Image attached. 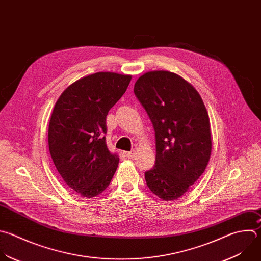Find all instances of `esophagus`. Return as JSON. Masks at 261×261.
<instances>
[{
    "label": "esophagus",
    "mask_w": 261,
    "mask_h": 261,
    "mask_svg": "<svg viewBox=\"0 0 261 261\" xmlns=\"http://www.w3.org/2000/svg\"><path fill=\"white\" fill-rule=\"evenodd\" d=\"M124 154H125L127 158L132 159V158L134 156V154H135V150H131V151H124Z\"/></svg>",
    "instance_id": "1"
}]
</instances>
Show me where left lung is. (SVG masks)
Wrapping results in <instances>:
<instances>
[{
	"label": "left lung",
	"instance_id": "obj_1",
	"mask_svg": "<svg viewBox=\"0 0 261 261\" xmlns=\"http://www.w3.org/2000/svg\"><path fill=\"white\" fill-rule=\"evenodd\" d=\"M134 93L155 132V165L145 172L146 185L160 199L176 200L200 178L209 163L208 112L194 86L168 70L140 75Z\"/></svg>",
	"mask_w": 261,
	"mask_h": 261
}]
</instances>
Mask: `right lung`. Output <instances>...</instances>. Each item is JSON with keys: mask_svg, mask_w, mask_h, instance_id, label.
<instances>
[{"mask_svg": "<svg viewBox=\"0 0 261 261\" xmlns=\"http://www.w3.org/2000/svg\"><path fill=\"white\" fill-rule=\"evenodd\" d=\"M130 74L99 71L70 84L57 99L49 123L53 163L69 189L84 198L100 195L119 165L107 145V116L126 92Z\"/></svg>", "mask_w": 261, "mask_h": 261, "instance_id": "right-lung-1", "label": "right lung"}]
</instances>
